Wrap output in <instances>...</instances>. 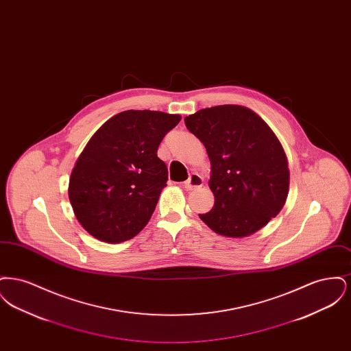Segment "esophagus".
I'll return each mask as SVG.
<instances>
[{
  "label": "esophagus",
  "mask_w": 351,
  "mask_h": 351,
  "mask_svg": "<svg viewBox=\"0 0 351 351\" xmlns=\"http://www.w3.org/2000/svg\"><path fill=\"white\" fill-rule=\"evenodd\" d=\"M202 184H204V179L201 178V175L193 172V173L189 175L188 180L184 182L183 186L185 189H188V191H192V189L200 188V186H202Z\"/></svg>",
  "instance_id": "obj_1"
}]
</instances>
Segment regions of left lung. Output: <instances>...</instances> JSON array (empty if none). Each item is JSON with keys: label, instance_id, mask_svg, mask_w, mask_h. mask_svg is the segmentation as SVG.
Returning <instances> with one entry per match:
<instances>
[{"label": "left lung", "instance_id": "1", "mask_svg": "<svg viewBox=\"0 0 351 351\" xmlns=\"http://www.w3.org/2000/svg\"><path fill=\"white\" fill-rule=\"evenodd\" d=\"M210 160L209 186L215 205L199 215L215 233L243 238L279 215L289 188L282 143L249 108L218 105L184 118Z\"/></svg>", "mask_w": 351, "mask_h": 351}]
</instances>
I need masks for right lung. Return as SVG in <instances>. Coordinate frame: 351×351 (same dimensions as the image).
Masks as SVG:
<instances>
[{"label": "right lung", "mask_w": 351, "mask_h": 351, "mask_svg": "<svg viewBox=\"0 0 351 351\" xmlns=\"http://www.w3.org/2000/svg\"><path fill=\"white\" fill-rule=\"evenodd\" d=\"M180 119L155 110H125L93 134L68 185L73 213L88 233L119 243L147 225L168 180L158 147Z\"/></svg>", "instance_id": "1"}]
</instances>
